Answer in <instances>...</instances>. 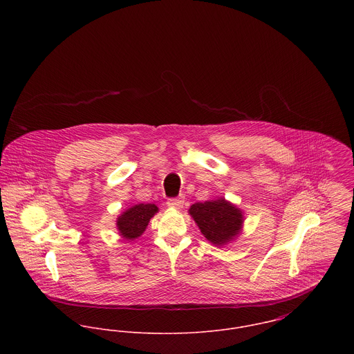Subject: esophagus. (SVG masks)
Segmentation results:
<instances>
[{"label": "esophagus", "mask_w": 354, "mask_h": 354, "mask_svg": "<svg viewBox=\"0 0 354 354\" xmlns=\"http://www.w3.org/2000/svg\"><path fill=\"white\" fill-rule=\"evenodd\" d=\"M167 205L171 208H181L184 205V199L183 198H170V199H167Z\"/></svg>", "instance_id": "esophagus-1"}]
</instances>
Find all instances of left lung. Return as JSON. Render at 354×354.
Returning <instances> with one entry per match:
<instances>
[{
    "label": "left lung",
    "instance_id": "8db88e82",
    "mask_svg": "<svg viewBox=\"0 0 354 354\" xmlns=\"http://www.w3.org/2000/svg\"><path fill=\"white\" fill-rule=\"evenodd\" d=\"M189 214L198 223L204 237L212 244L222 245L239 234L243 223V214L225 199L195 203Z\"/></svg>",
    "mask_w": 354,
    "mask_h": 354
}]
</instances>
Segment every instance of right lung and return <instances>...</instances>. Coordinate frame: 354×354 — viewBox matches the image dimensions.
I'll return each mask as SVG.
<instances>
[{
	"instance_id": "add662e5",
	"label": "right lung",
	"mask_w": 354,
	"mask_h": 354,
	"mask_svg": "<svg viewBox=\"0 0 354 354\" xmlns=\"http://www.w3.org/2000/svg\"><path fill=\"white\" fill-rule=\"evenodd\" d=\"M156 211L158 207L155 204H136L131 207L117 221L120 233L127 240H133L142 236Z\"/></svg>"
}]
</instances>
